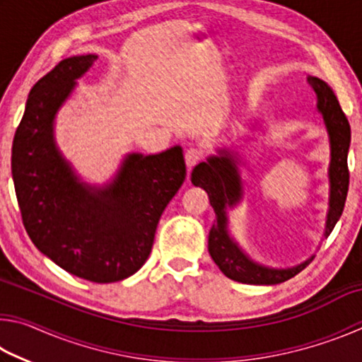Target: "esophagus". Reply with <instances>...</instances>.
I'll return each instance as SVG.
<instances>
[{
  "label": "esophagus",
  "instance_id": "1",
  "mask_svg": "<svg viewBox=\"0 0 362 362\" xmlns=\"http://www.w3.org/2000/svg\"><path fill=\"white\" fill-rule=\"evenodd\" d=\"M203 151H201L199 148H188L187 151H185V163H187V166L192 169L193 166H196V164H198L201 159H203Z\"/></svg>",
  "mask_w": 362,
  "mask_h": 362
}]
</instances>
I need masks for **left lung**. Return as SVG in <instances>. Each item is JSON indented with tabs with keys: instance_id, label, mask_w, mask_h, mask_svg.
<instances>
[{
	"instance_id": "8db88e82",
	"label": "left lung",
	"mask_w": 362,
	"mask_h": 362,
	"mask_svg": "<svg viewBox=\"0 0 362 362\" xmlns=\"http://www.w3.org/2000/svg\"><path fill=\"white\" fill-rule=\"evenodd\" d=\"M308 84L317 97V110L322 115L330 142L329 212L324 228V238H327L341 216L350 185L348 148L351 142V129L334 90L322 79L315 76H308ZM192 183L204 188L209 194L211 206L216 212V220L209 231V254L226 278L243 284H279L296 276L313 260L311 257L293 268H268L249 259L236 241H233L228 233L226 206L233 207L241 199L243 183L236 159L230 151L218 150V156H211L206 163H199L192 173Z\"/></svg>"
}]
</instances>
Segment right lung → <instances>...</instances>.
<instances>
[{
	"instance_id": "add662e5",
	"label": "right lung",
	"mask_w": 362,
	"mask_h": 362,
	"mask_svg": "<svg viewBox=\"0 0 362 362\" xmlns=\"http://www.w3.org/2000/svg\"><path fill=\"white\" fill-rule=\"evenodd\" d=\"M97 60L64 59L36 83L12 142V180L30 240L65 272L115 283L140 269L159 218L187 175L182 148L127 155L110 185L78 180L54 142V118Z\"/></svg>"
}]
</instances>
